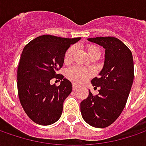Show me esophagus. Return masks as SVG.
<instances>
[{"label": "esophagus", "instance_id": "34e87169", "mask_svg": "<svg viewBox=\"0 0 146 146\" xmlns=\"http://www.w3.org/2000/svg\"><path fill=\"white\" fill-rule=\"evenodd\" d=\"M72 88H73V90H76L78 88H79V85L77 84H75V83H73L72 84Z\"/></svg>", "mask_w": 146, "mask_h": 146}]
</instances>
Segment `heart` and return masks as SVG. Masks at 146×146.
I'll use <instances>...</instances> for the list:
<instances>
[{
	"label": "heart",
	"mask_w": 146,
	"mask_h": 146,
	"mask_svg": "<svg viewBox=\"0 0 146 146\" xmlns=\"http://www.w3.org/2000/svg\"><path fill=\"white\" fill-rule=\"evenodd\" d=\"M87 51L89 56H92L94 53H101L100 49L95 45H88L87 47ZM74 52H75L74 46H70V48L66 50L64 56V61L66 63H69L72 60ZM93 70L90 68L81 66H75L70 68L66 72V76L70 80L76 82V83H82V82L85 81L88 77L93 76Z\"/></svg>",
	"instance_id": "b5f03b06"
}]
</instances>
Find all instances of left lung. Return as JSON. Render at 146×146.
<instances>
[{
  "label": "left lung",
  "mask_w": 146,
  "mask_h": 146,
  "mask_svg": "<svg viewBox=\"0 0 146 146\" xmlns=\"http://www.w3.org/2000/svg\"><path fill=\"white\" fill-rule=\"evenodd\" d=\"M89 42L105 48V60L98 77L91 80L100 87L99 93L88 97L80 103L82 118L90 126L104 128L110 126L124 109L134 79L132 52L115 37L88 38Z\"/></svg>",
  "instance_id": "8db88e82"
}]
</instances>
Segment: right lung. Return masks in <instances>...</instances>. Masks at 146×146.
<instances>
[{
    "label": "right lung",
    "mask_w": 146,
    "mask_h": 146,
    "mask_svg": "<svg viewBox=\"0 0 146 146\" xmlns=\"http://www.w3.org/2000/svg\"><path fill=\"white\" fill-rule=\"evenodd\" d=\"M80 39L44 35L23 48L18 67L19 97L26 114L37 124L47 126L60 119L72 84L57 72L63 65L66 50ZM54 77L62 80L59 86L50 84Z\"/></svg>",
    "instance_id": "add662e5"
}]
</instances>
